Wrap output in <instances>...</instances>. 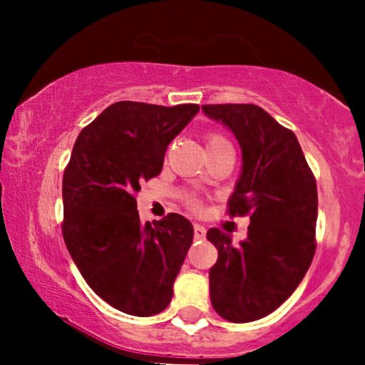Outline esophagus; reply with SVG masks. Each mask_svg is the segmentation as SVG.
Returning <instances> with one entry per match:
<instances>
[{"label": "esophagus", "mask_w": 365, "mask_h": 365, "mask_svg": "<svg viewBox=\"0 0 365 365\" xmlns=\"http://www.w3.org/2000/svg\"><path fill=\"white\" fill-rule=\"evenodd\" d=\"M194 237L197 240H202L206 237V228L202 225H194Z\"/></svg>", "instance_id": "1"}]
</instances>
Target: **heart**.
I'll return each mask as SVG.
<instances>
[{"label":"heart","mask_w":365,"mask_h":365,"mask_svg":"<svg viewBox=\"0 0 365 365\" xmlns=\"http://www.w3.org/2000/svg\"><path fill=\"white\" fill-rule=\"evenodd\" d=\"M225 145H232L226 137L220 135V133H211V135H207V149L225 148Z\"/></svg>","instance_id":"1"}]
</instances>
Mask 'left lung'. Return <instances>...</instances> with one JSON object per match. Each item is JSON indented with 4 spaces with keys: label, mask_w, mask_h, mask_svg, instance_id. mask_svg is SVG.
Masks as SVG:
<instances>
[{
    "label": "left lung",
    "mask_w": 365,
    "mask_h": 365,
    "mask_svg": "<svg viewBox=\"0 0 365 365\" xmlns=\"http://www.w3.org/2000/svg\"><path fill=\"white\" fill-rule=\"evenodd\" d=\"M242 149V173L228 200L230 216H250L247 240L232 244L217 228L207 240L217 249L209 269L215 311L226 321L267 316L295 292L316 252L317 187L292 130L255 104H204Z\"/></svg>",
    "instance_id": "obj_1"
}]
</instances>
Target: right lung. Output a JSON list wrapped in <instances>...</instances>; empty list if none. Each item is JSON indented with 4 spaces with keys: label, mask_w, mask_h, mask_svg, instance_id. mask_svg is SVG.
Instances as JSON below:
<instances>
[{
    "label": "right lung",
    "mask_w": 365,
    "mask_h": 365,
    "mask_svg": "<svg viewBox=\"0 0 365 365\" xmlns=\"http://www.w3.org/2000/svg\"><path fill=\"white\" fill-rule=\"evenodd\" d=\"M197 104H111L78 133L63 175V238L87 284L118 311H165L194 238L177 212L142 223L135 194L158 177Z\"/></svg>",
    "instance_id": "obj_1"
}]
</instances>
